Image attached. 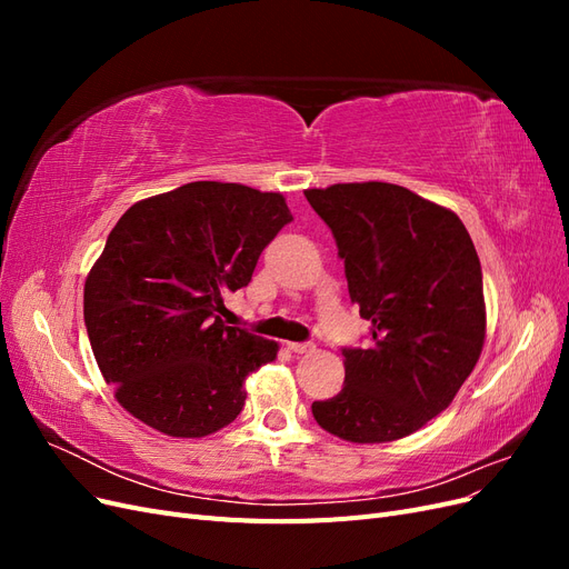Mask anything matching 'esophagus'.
I'll list each match as a JSON object with an SVG mask.
<instances>
[{
  "label": "esophagus",
  "mask_w": 569,
  "mask_h": 569,
  "mask_svg": "<svg viewBox=\"0 0 569 569\" xmlns=\"http://www.w3.org/2000/svg\"><path fill=\"white\" fill-rule=\"evenodd\" d=\"M287 349H289L291 353H313V351H316L313 343H308V341H303V343H299V341H289V343H287Z\"/></svg>",
  "instance_id": "34e87169"
}]
</instances>
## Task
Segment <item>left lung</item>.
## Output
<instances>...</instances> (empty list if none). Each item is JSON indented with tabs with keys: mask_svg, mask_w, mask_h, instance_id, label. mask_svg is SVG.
<instances>
[{
	"mask_svg": "<svg viewBox=\"0 0 569 569\" xmlns=\"http://www.w3.org/2000/svg\"><path fill=\"white\" fill-rule=\"evenodd\" d=\"M332 230L370 349H343V387L316 422L343 441L387 443L451 406L487 337L481 266L462 220L391 182L306 189Z\"/></svg>",
	"mask_w": 569,
	"mask_h": 569,
	"instance_id": "8db88e82",
	"label": "left lung"
}]
</instances>
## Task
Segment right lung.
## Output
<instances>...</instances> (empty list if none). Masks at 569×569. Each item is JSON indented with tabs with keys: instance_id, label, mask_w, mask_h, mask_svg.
I'll return each mask as SVG.
<instances>
[{
	"instance_id": "obj_1",
	"label": "right lung",
	"mask_w": 569,
	"mask_h": 569,
	"mask_svg": "<svg viewBox=\"0 0 569 569\" xmlns=\"http://www.w3.org/2000/svg\"><path fill=\"white\" fill-rule=\"evenodd\" d=\"M291 213L280 192L187 182L132 203L84 280V325L107 385L132 418L201 439L244 408L249 372L278 341L220 320Z\"/></svg>"
}]
</instances>
